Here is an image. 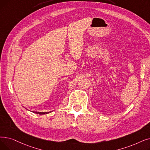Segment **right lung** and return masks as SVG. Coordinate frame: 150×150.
Masks as SVG:
<instances>
[{
	"mask_svg": "<svg viewBox=\"0 0 150 150\" xmlns=\"http://www.w3.org/2000/svg\"><path fill=\"white\" fill-rule=\"evenodd\" d=\"M53 112V111H52ZM34 113H37V114H39V115H44V114H47V113H51V112H33Z\"/></svg>",
	"mask_w": 150,
	"mask_h": 150,
	"instance_id": "add662e5",
	"label": "right lung"
}]
</instances>
